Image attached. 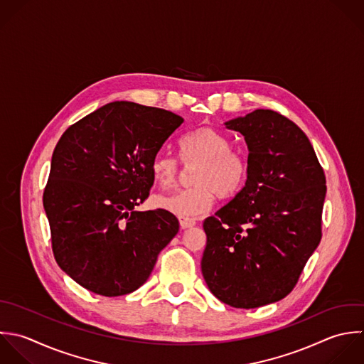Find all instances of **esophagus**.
<instances>
[{
  "instance_id": "esophagus-1",
  "label": "esophagus",
  "mask_w": 364,
  "mask_h": 364,
  "mask_svg": "<svg viewBox=\"0 0 364 364\" xmlns=\"http://www.w3.org/2000/svg\"><path fill=\"white\" fill-rule=\"evenodd\" d=\"M178 221H180V227H181L183 230H187V228H191V227H194V225H196V220H194V218L180 217V218H178Z\"/></svg>"
}]
</instances>
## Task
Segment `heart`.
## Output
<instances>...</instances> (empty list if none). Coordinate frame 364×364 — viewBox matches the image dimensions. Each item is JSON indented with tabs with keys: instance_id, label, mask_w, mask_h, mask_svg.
Listing matches in <instances>:
<instances>
[{
	"instance_id": "b5f03b06",
	"label": "heart",
	"mask_w": 364,
	"mask_h": 364,
	"mask_svg": "<svg viewBox=\"0 0 364 364\" xmlns=\"http://www.w3.org/2000/svg\"><path fill=\"white\" fill-rule=\"evenodd\" d=\"M183 161L187 167L199 163L191 174L190 188L154 197V205L180 217H196L205 213L215 197L235 196L247 178L245 159L232 150V140L215 127H200L181 140ZM180 161L166 153H157L151 173L161 187H171L178 176Z\"/></svg>"
}]
</instances>
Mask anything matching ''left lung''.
Listing matches in <instances>:
<instances>
[{
	"instance_id": "left-lung-1",
	"label": "left lung",
	"mask_w": 364,
	"mask_h": 364,
	"mask_svg": "<svg viewBox=\"0 0 364 364\" xmlns=\"http://www.w3.org/2000/svg\"><path fill=\"white\" fill-rule=\"evenodd\" d=\"M248 147L245 186L204 221L201 272L221 302L252 309L284 299L322 238L326 178L308 136L257 109L225 122Z\"/></svg>"
}]
</instances>
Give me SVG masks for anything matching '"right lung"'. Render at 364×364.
<instances>
[{"instance_id": "right-lung-1", "label": "right lung", "mask_w": 364, "mask_h": 364, "mask_svg": "<svg viewBox=\"0 0 364 364\" xmlns=\"http://www.w3.org/2000/svg\"><path fill=\"white\" fill-rule=\"evenodd\" d=\"M183 122L168 110L122 100L85 116L59 139L43 208L58 265L87 291H136L178 232L171 213L134 208L154 183V156Z\"/></svg>"}]
</instances>
